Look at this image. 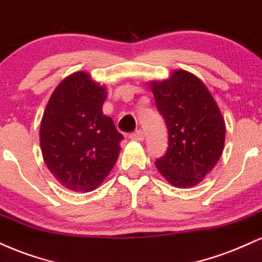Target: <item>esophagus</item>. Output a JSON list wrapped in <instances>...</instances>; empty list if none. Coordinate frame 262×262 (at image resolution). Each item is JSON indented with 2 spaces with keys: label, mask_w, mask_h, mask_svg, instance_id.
<instances>
[{
  "label": "esophagus",
  "mask_w": 262,
  "mask_h": 262,
  "mask_svg": "<svg viewBox=\"0 0 262 262\" xmlns=\"http://www.w3.org/2000/svg\"><path fill=\"white\" fill-rule=\"evenodd\" d=\"M130 138L131 140H135V141H143L144 138V134L142 130H137L135 132H132V134L130 135Z\"/></svg>",
  "instance_id": "obj_1"
}]
</instances>
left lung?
I'll use <instances>...</instances> for the list:
<instances>
[{
    "instance_id": "8db88e82",
    "label": "left lung",
    "mask_w": 262,
    "mask_h": 262,
    "mask_svg": "<svg viewBox=\"0 0 262 262\" xmlns=\"http://www.w3.org/2000/svg\"><path fill=\"white\" fill-rule=\"evenodd\" d=\"M149 87L168 127V149L156 167L175 187L198 185L222 156V113L205 83L187 71H174L168 79L149 82Z\"/></svg>"
}]
</instances>
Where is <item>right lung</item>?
<instances>
[{
	"instance_id": "obj_1",
	"label": "right lung",
	"mask_w": 262,
	"mask_h": 262,
	"mask_svg": "<svg viewBox=\"0 0 262 262\" xmlns=\"http://www.w3.org/2000/svg\"><path fill=\"white\" fill-rule=\"evenodd\" d=\"M106 88L87 72L67 76L51 94L40 124V147L50 173L66 189L93 191L109 175L122 135L103 114Z\"/></svg>"
}]
</instances>
